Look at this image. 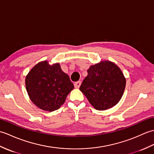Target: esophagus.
Masks as SVG:
<instances>
[{
  "instance_id": "obj_1",
  "label": "esophagus",
  "mask_w": 154,
  "mask_h": 154,
  "mask_svg": "<svg viewBox=\"0 0 154 154\" xmlns=\"http://www.w3.org/2000/svg\"><path fill=\"white\" fill-rule=\"evenodd\" d=\"M80 85H81V82L78 81V82H76L74 83V87L76 88H80Z\"/></svg>"
}]
</instances>
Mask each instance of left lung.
I'll use <instances>...</instances> for the list:
<instances>
[{"label":"left lung","mask_w":154,"mask_h":154,"mask_svg":"<svg viewBox=\"0 0 154 154\" xmlns=\"http://www.w3.org/2000/svg\"><path fill=\"white\" fill-rule=\"evenodd\" d=\"M125 86L120 68L110 61H103L90 67L80 90L95 109L102 111L117 104Z\"/></svg>","instance_id":"8db88e82"}]
</instances>
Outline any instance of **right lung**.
Here are the masks:
<instances>
[{"label": "right lung", "instance_id": "obj_1", "mask_svg": "<svg viewBox=\"0 0 154 154\" xmlns=\"http://www.w3.org/2000/svg\"><path fill=\"white\" fill-rule=\"evenodd\" d=\"M26 87L34 104L43 110L53 111L64 103L74 85L59 63L51 66L43 61L36 64L27 75Z\"/></svg>", "mask_w": 154, "mask_h": 154}]
</instances>
